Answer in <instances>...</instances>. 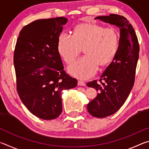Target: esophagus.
<instances>
[{"label": "esophagus", "instance_id": "obj_1", "mask_svg": "<svg viewBox=\"0 0 149 149\" xmlns=\"http://www.w3.org/2000/svg\"><path fill=\"white\" fill-rule=\"evenodd\" d=\"M77 85H79V86H85V83L82 81H78L77 82Z\"/></svg>", "mask_w": 149, "mask_h": 149}]
</instances>
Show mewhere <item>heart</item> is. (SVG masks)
<instances>
[{"instance_id":"b5f03b06","label":"heart","mask_w":149,"mask_h":149,"mask_svg":"<svg viewBox=\"0 0 149 149\" xmlns=\"http://www.w3.org/2000/svg\"><path fill=\"white\" fill-rule=\"evenodd\" d=\"M120 34L114 27L104 28L100 25L85 23L74 30V37L60 35L57 42L59 54L67 64L74 61L84 48L85 56L68 68L73 76L82 79L92 77L99 65L105 66L116 56L119 49Z\"/></svg>"}]
</instances>
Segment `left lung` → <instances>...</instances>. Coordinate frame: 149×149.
Returning <instances> with one entry per match:
<instances>
[{"instance_id":"1","label":"left lung","mask_w":149,"mask_h":149,"mask_svg":"<svg viewBox=\"0 0 149 149\" xmlns=\"http://www.w3.org/2000/svg\"><path fill=\"white\" fill-rule=\"evenodd\" d=\"M95 19L119 27L120 35L118 51L100 76V82L94 80L87 84L99 92L95 99L87 104L88 112L93 116L103 118L116 112L132 89L139 45L134 29L125 17L111 14Z\"/></svg>"}]
</instances>
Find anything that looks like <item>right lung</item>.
<instances>
[{
	"label": "right lung",
	"mask_w": 149,
	"mask_h": 149,
	"mask_svg": "<svg viewBox=\"0 0 149 149\" xmlns=\"http://www.w3.org/2000/svg\"><path fill=\"white\" fill-rule=\"evenodd\" d=\"M67 22L64 17L35 20L20 31L15 47L17 93L29 112L42 120L59 116L62 91L77 84V79L64 70L57 49Z\"/></svg>",
	"instance_id": "right-lung-1"
}]
</instances>
